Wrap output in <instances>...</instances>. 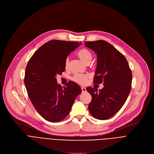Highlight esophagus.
<instances>
[{"label":"esophagus","mask_w":154,"mask_h":154,"mask_svg":"<svg viewBox=\"0 0 154 154\" xmlns=\"http://www.w3.org/2000/svg\"><path fill=\"white\" fill-rule=\"evenodd\" d=\"M81 89H82V92H86V88H85V87H81Z\"/></svg>","instance_id":"obj_1"}]
</instances>
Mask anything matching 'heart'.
I'll return each instance as SVG.
<instances>
[{
  "instance_id": "1",
  "label": "heart",
  "mask_w": 154,
  "mask_h": 154,
  "mask_svg": "<svg viewBox=\"0 0 154 154\" xmlns=\"http://www.w3.org/2000/svg\"><path fill=\"white\" fill-rule=\"evenodd\" d=\"M77 55L82 62L86 64H89L92 61V58H93L92 53L88 49H85V48L81 49L79 51H78L77 52ZM68 65H69V59L67 58L65 60V68H67L68 66ZM88 78H89L88 75L77 74L73 77L72 79L79 85H84L87 82Z\"/></svg>"
}]
</instances>
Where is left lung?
I'll return each mask as SVG.
<instances>
[{"label": "left lung", "instance_id": "left-lung-1", "mask_svg": "<svg viewBox=\"0 0 154 154\" xmlns=\"http://www.w3.org/2000/svg\"><path fill=\"white\" fill-rule=\"evenodd\" d=\"M85 44L97 54L94 84L103 85L99 92L96 88H86L92 96L88 109L95 118L107 120L120 110L128 97L131 89V70L125 56L107 41Z\"/></svg>", "mask_w": 154, "mask_h": 154}]
</instances>
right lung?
<instances>
[{"instance_id":"obj_1","label":"right lung","mask_w":154,"mask_h":154,"mask_svg":"<svg viewBox=\"0 0 154 154\" xmlns=\"http://www.w3.org/2000/svg\"><path fill=\"white\" fill-rule=\"evenodd\" d=\"M81 44L51 40L34 52L26 66L24 82L28 96L35 109L50 122L63 120L82 91L73 81L62 88L56 79L57 75L65 70L67 56Z\"/></svg>"}]
</instances>
